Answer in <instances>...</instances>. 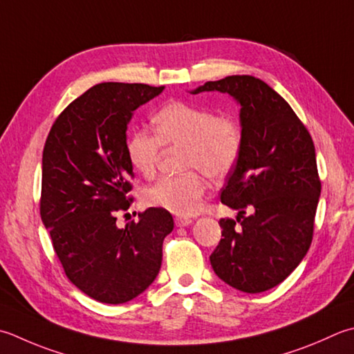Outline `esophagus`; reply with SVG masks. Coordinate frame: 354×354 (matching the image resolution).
<instances>
[{
  "instance_id": "obj_1",
  "label": "esophagus",
  "mask_w": 354,
  "mask_h": 354,
  "mask_svg": "<svg viewBox=\"0 0 354 354\" xmlns=\"http://www.w3.org/2000/svg\"><path fill=\"white\" fill-rule=\"evenodd\" d=\"M175 224H176V227H187V225L192 224V219L185 218V216H176Z\"/></svg>"
}]
</instances>
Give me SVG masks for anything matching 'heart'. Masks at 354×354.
Here are the masks:
<instances>
[{
	"label": "heart",
	"instance_id": "heart-1",
	"mask_svg": "<svg viewBox=\"0 0 354 354\" xmlns=\"http://www.w3.org/2000/svg\"><path fill=\"white\" fill-rule=\"evenodd\" d=\"M155 135L133 130L127 136L126 155L131 167L142 176L155 175L162 147L181 149V175L161 178L142 192L144 203L178 216H190L201 207L205 178H225L239 161L242 151L241 124L230 115L184 101H170L151 118Z\"/></svg>",
	"mask_w": 354,
	"mask_h": 354
}]
</instances>
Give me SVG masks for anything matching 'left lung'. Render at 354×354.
I'll use <instances>...</instances> for the list:
<instances>
[{"mask_svg":"<svg viewBox=\"0 0 354 354\" xmlns=\"http://www.w3.org/2000/svg\"><path fill=\"white\" fill-rule=\"evenodd\" d=\"M214 90L241 106L242 151L221 192L238 216L219 221L223 239L210 262L230 287L261 293L301 264L313 239L321 196L315 144L288 102L259 78L232 75L192 93Z\"/></svg>","mask_w":354,"mask_h":354,"instance_id":"left-lung-1","label":"left lung"}]
</instances>
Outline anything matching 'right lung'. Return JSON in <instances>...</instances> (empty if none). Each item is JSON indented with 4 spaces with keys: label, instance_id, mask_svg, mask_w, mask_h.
Wrapping results in <instances>:
<instances>
[{
    "label": "right lung",
    "instance_id": "add662e5",
    "mask_svg": "<svg viewBox=\"0 0 354 354\" xmlns=\"http://www.w3.org/2000/svg\"><path fill=\"white\" fill-rule=\"evenodd\" d=\"M162 90L101 82L62 110L46 140L41 219L67 278L104 304H124L149 288L173 230L171 214L158 207L116 225V212L131 203L127 124Z\"/></svg>",
    "mask_w": 354,
    "mask_h": 354
}]
</instances>
